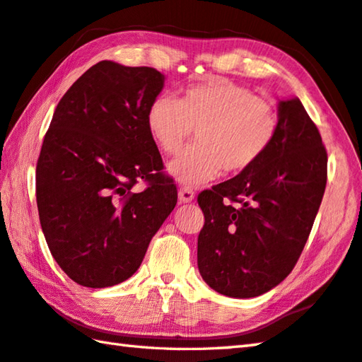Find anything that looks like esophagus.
<instances>
[{
	"label": "esophagus",
	"mask_w": 362,
	"mask_h": 362,
	"mask_svg": "<svg viewBox=\"0 0 362 362\" xmlns=\"http://www.w3.org/2000/svg\"><path fill=\"white\" fill-rule=\"evenodd\" d=\"M193 199H194L193 189H189V188H187V187L179 188V201H180L182 204H189L191 201H193Z\"/></svg>",
	"instance_id": "1"
}]
</instances>
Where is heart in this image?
Instances as JSON below:
<instances>
[{"instance_id":"b5f03b06","label":"heart","mask_w":362,"mask_h":362,"mask_svg":"<svg viewBox=\"0 0 362 362\" xmlns=\"http://www.w3.org/2000/svg\"><path fill=\"white\" fill-rule=\"evenodd\" d=\"M146 127L160 151L177 153L197 129V144L173 160L168 173L189 187L210 182L226 169L253 166L279 129L275 107L247 87L214 78L189 86L177 99L160 95L146 112Z\"/></svg>"}]
</instances>
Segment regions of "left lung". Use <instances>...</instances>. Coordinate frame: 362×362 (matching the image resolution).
<instances>
[{
	"mask_svg": "<svg viewBox=\"0 0 362 362\" xmlns=\"http://www.w3.org/2000/svg\"><path fill=\"white\" fill-rule=\"evenodd\" d=\"M279 129L255 165L197 197V267L222 296L258 297L291 274L327 185V151L298 98L279 99ZM230 202H236L232 206Z\"/></svg>",
	"mask_w": 362,
	"mask_h": 362,
	"instance_id": "1",
	"label": "left lung"
}]
</instances>
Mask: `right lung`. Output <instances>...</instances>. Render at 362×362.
Instances as JSON below:
<instances>
[{
	"instance_id": "obj_1",
	"label": "right lung",
	"mask_w": 362,
	"mask_h": 362,
	"mask_svg": "<svg viewBox=\"0 0 362 362\" xmlns=\"http://www.w3.org/2000/svg\"><path fill=\"white\" fill-rule=\"evenodd\" d=\"M165 86L156 68L93 65L60 99L37 161V206L51 255L81 286L132 276L177 204L146 112ZM138 180L150 187L132 191Z\"/></svg>"
}]
</instances>
